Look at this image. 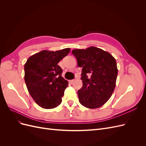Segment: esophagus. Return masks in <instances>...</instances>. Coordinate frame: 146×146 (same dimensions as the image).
I'll use <instances>...</instances> for the list:
<instances>
[{
	"instance_id": "obj_1",
	"label": "esophagus",
	"mask_w": 146,
	"mask_h": 146,
	"mask_svg": "<svg viewBox=\"0 0 146 146\" xmlns=\"http://www.w3.org/2000/svg\"><path fill=\"white\" fill-rule=\"evenodd\" d=\"M74 81H75V80H74V79H73V80H70L69 81V82L70 84H72V83L74 82Z\"/></svg>"
}]
</instances>
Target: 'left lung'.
Masks as SVG:
<instances>
[{"label": "left lung", "mask_w": 146, "mask_h": 146, "mask_svg": "<svg viewBox=\"0 0 146 146\" xmlns=\"http://www.w3.org/2000/svg\"><path fill=\"white\" fill-rule=\"evenodd\" d=\"M78 66L82 68L83 86L78 91L80 103L88 108H99L111 98L117 76L115 58L102 49L90 47L74 49Z\"/></svg>", "instance_id": "8db88e82"}]
</instances>
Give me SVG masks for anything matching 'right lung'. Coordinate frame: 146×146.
I'll return each mask as SVG.
<instances>
[{
    "label": "right lung",
    "instance_id": "right-lung-1",
    "mask_svg": "<svg viewBox=\"0 0 146 146\" xmlns=\"http://www.w3.org/2000/svg\"><path fill=\"white\" fill-rule=\"evenodd\" d=\"M69 52V48L55 52L42 50L29 57L24 65L27 90L43 108H54L61 103L68 82L61 77L63 70L58 63Z\"/></svg>",
    "mask_w": 146,
    "mask_h": 146
}]
</instances>
